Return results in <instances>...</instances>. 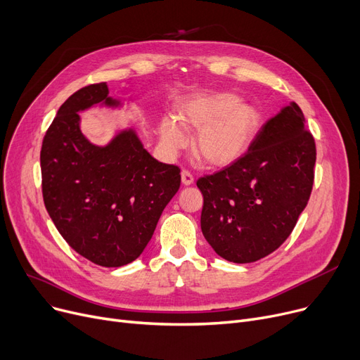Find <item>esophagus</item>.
Masks as SVG:
<instances>
[{"label":"esophagus","mask_w":360,"mask_h":360,"mask_svg":"<svg viewBox=\"0 0 360 360\" xmlns=\"http://www.w3.org/2000/svg\"><path fill=\"white\" fill-rule=\"evenodd\" d=\"M181 179H182V184L184 185H191L193 182H194V176H193V174L190 172V170H186V169H184L182 172H181Z\"/></svg>","instance_id":"esophagus-1"}]
</instances>
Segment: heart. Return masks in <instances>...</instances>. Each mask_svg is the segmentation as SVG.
Masks as SVG:
<instances>
[{
    "label": "heart",
    "instance_id": "heart-1",
    "mask_svg": "<svg viewBox=\"0 0 360 360\" xmlns=\"http://www.w3.org/2000/svg\"><path fill=\"white\" fill-rule=\"evenodd\" d=\"M179 122L198 131L194 153L207 165L221 167L236 162L248 150L259 128V110L240 103L233 93H217L186 101L178 113ZM160 137L169 151L185 146V134L175 118L160 122Z\"/></svg>",
    "mask_w": 360,
    "mask_h": 360
}]
</instances>
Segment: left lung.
Listing matches in <instances>:
<instances>
[{"mask_svg": "<svg viewBox=\"0 0 360 360\" xmlns=\"http://www.w3.org/2000/svg\"><path fill=\"white\" fill-rule=\"evenodd\" d=\"M315 160V140L293 102L261 127L247 153L197 181L212 248L238 264L274 252L308 204Z\"/></svg>", "mask_w": 360, "mask_h": 360, "instance_id": "8db88e82", "label": "left lung"}]
</instances>
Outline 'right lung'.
<instances>
[{"label":"right lung","mask_w":360,"mask_h":360,"mask_svg":"<svg viewBox=\"0 0 360 360\" xmlns=\"http://www.w3.org/2000/svg\"><path fill=\"white\" fill-rule=\"evenodd\" d=\"M106 83L89 84L61 105L41 150L46 210L70 247L102 267L134 261L153 236L166 204L181 186V169L143 147L124 131L106 147L80 131L79 113L108 98Z\"/></svg>","instance_id":"obj_1"}]
</instances>
